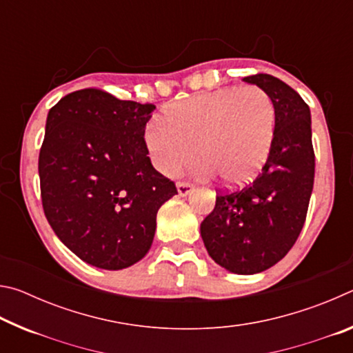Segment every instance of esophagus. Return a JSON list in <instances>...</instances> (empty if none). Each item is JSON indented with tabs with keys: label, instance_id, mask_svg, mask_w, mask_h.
Segmentation results:
<instances>
[{
	"label": "esophagus",
	"instance_id": "esophagus-1",
	"mask_svg": "<svg viewBox=\"0 0 353 353\" xmlns=\"http://www.w3.org/2000/svg\"><path fill=\"white\" fill-rule=\"evenodd\" d=\"M193 191V185L187 182H177V193L181 196H188Z\"/></svg>",
	"mask_w": 353,
	"mask_h": 353
}]
</instances>
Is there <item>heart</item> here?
Returning a JSON list of instances; mask_svg holds the SVG:
<instances>
[{
	"label": "heart",
	"mask_w": 353,
	"mask_h": 353,
	"mask_svg": "<svg viewBox=\"0 0 353 353\" xmlns=\"http://www.w3.org/2000/svg\"><path fill=\"white\" fill-rule=\"evenodd\" d=\"M277 112L265 90L221 88L177 101L145 130V145L162 174L174 176L199 157L202 177L218 174L227 187H241L260 174L276 137Z\"/></svg>",
	"instance_id": "1"
}]
</instances>
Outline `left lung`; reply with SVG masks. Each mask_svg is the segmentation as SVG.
Listing matches in <instances>:
<instances>
[{
  "instance_id": "obj_1",
  "label": "left lung",
  "mask_w": 353,
  "mask_h": 353,
  "mask_svg": "<svg viewBox=\"0 0 353 353\" xmlns=\"http://www.w3.org/2000/svg\"><path fill=\"white\" fill-rule=\"evenodd\" d=\"M243 81L265 90L276 105L274 145L252 183L216 196L201 236L216 265L250 276L270 270L294 246L312 198L314 151L312 113L301 94L271 74Z\"/></svg>"
}]
</instances>
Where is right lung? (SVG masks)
<instances>
[{"instance_id": "1", "label": "right lung", "mask_w": 353, "mask_h": 353, "mask_svg": "<svg viewBox=\"0 0 353 353\" xmlns=\"http://www.w3.org/2000/svg\"><path fill=\"white\" fill-rule=\"evenodd\" d=\"M154 109L85 88L48 112L39 155L45 216L59 240L94 268L118 271L140 261L159 208L177 194L148 157L145 128Z\"/></svg>"}]
</instances>
